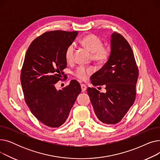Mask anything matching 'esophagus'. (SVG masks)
<instances>
[{"mask_svg": "<svg viewBox=\"0 0 160 160\" xmlns=\"http://www.w3.org/2000/svg\"><path fill=\"white\" fill-rule=\"evenodd\" d=\"M81 89L82 92H84L87 89V87L84 84H81Z\"/></svg>", "mask_w": 160, "mask_h": 160, "instance_id": "34e87169", "label": "esophagus"}]
</instances>
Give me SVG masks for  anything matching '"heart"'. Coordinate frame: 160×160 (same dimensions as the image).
Wrapping results in <instances>:
<instances>
[{"label":"heart","mask_w":160,"mask_h":160,"mask_svg":"<svg viewBox=\"0 0 160 160\" xmlns=\"http://www.w3.org/2000/svg\"><path fill=\"white\" fill-rule=\"evenodd\" d=\"M81 43L92 53V59L97 63H103L106 62L110 56V50L103 47L102 40L95 34L86 36L82 39ZM74 49V43H71L67 48L65 56L67 62H72L73 61ZM93 72V69L91 67L79 66L74 70L73 74L80 80H86Z\"/></svg>","instance_id":"1"}]
</instances>
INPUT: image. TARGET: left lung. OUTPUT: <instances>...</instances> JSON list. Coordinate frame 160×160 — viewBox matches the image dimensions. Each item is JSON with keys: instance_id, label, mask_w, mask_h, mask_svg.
I'll use <instances>...</instances> for the list:
<instances>
[{"instance_id": "left-lung-1", "label": "left lung", "mask_w": 160, "mask_h": 160, "mask_svg": "<svg viewBox=\"0 0 160 160\" xmlns=\"http://www.w3.org/2000/svg\"><path fill=\"white\" fill-rule=\"evenodd\" d=\"M139 71L132 49L120 33L111 36V53L108 62L91 77L94 86H105L101 93L87 89L94 112L103 124L118 123L135 101Z\"/></svg>"}]
</instances>
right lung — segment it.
Segmentation results:
<instances>
[{
    "label": "right lung",
    "mask_w": 160,
    "mask_h": 160,
    "mask_svg": "<svg viewBox=\"0 0 160 160\" xmlns=\"http://www.w3.org/2000/svg\"><path fill=\"white\" fill-rule=\"evenodd\" d=\"M77 35V31L47 32L32 42L25 55L21 74L25 102L49 127L58 128L66 121L81 92L75 80L62 90L55 88L67 67L65 50Z\"/></svg>",
    "instance_id": "1"
}]
</instances>
